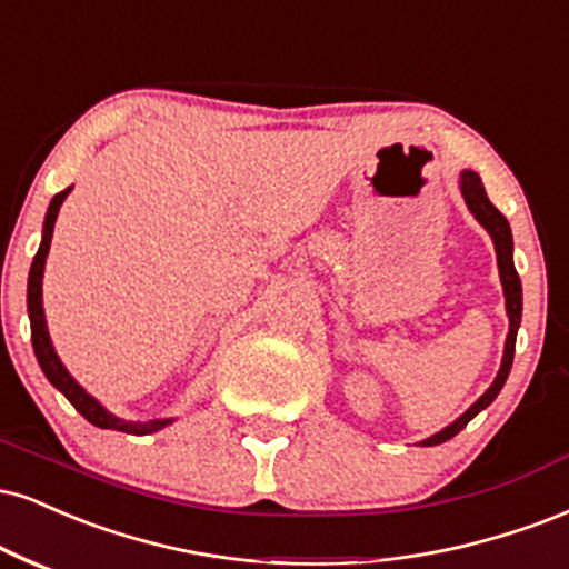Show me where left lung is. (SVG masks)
Instances as JSON below:
<instances>
[{
    "instance_id": "left-lung-1",
    "label": "left lung",
    "mask_w": 569,
    "mask_h": 569,
    "mask_svg": "<svg viewBox=\"0 0 569 569\" xmlns=\"http://www.w3.org/2000/svg\"><path fill=\"white\" fill-rule=\"evenodd\" d=\"M461 193H463V198H467V207L471 209V214L480 219V224L490 232L492 243H496L498 270H501V283H503V293H506V312H509V337H506L501 371H498L496 381H492L488 392H485L480 400H477L475 406H471L467 413L461 416V419H456L450 427H445L442 432L432 435L421 445H440L445 440H450V437H456L458 432H461V429L467 427V423L475 419L482 408H488L490 402L496 400L498 392H501V387L506 385V376H509V371H511V360H515V345H517V328H519V320H522V283H519L515 262H511V249H515V243H511L509 222H506V217L501 214V211L492 207L488 193H485V188H482V180L475 172L461 174Z\"/></svg>"
}]
</instances>
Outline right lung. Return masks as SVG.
<instances>
[{
	"label": "right lung",
	"mask_w": 569,
	"mask_h": 569,
	"mask_svg": "<svg viewBox=\"0 0 569 569\" xmlns=\"http://www.w3.org/2000/svg\"><path fill=\"white\" fill-rule=\"evenodd\" d=\"M68 193H71V188L60 190V193L50 201V209H47V217H44L42 246H39L37 257H33L31 272H29V318H31L33 352H37L39 366H42V371H44L47 379H50V385L58 387L60 392L68 397V402H71V406L77 408L89 423H94V427H100V429H116V432H127V435H153V432H159L161 427H167L169 419L146 421V423L116 419V416L108 413V410L102 408L100 402L94 400V397H89L84 389H81L77 381L71 379V373L66 371L63 362H60V358L52 350V341H50V333H47L44 310H42V276H44L47 251H50V241H52L54 219H58L60 203L66 201Z\"/></svg>",
	"instance_id": "obj_1"
}]
</instances>
